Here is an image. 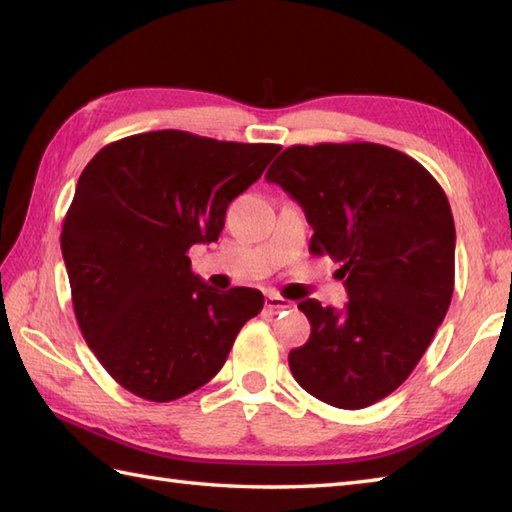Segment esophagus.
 <instances>
[{
	"label": "esophagus",
	"instance_id": "esophagus-1",
	"mask_svg": "<svg viewBox=\"0 0 512 512\" xmlns=\"http://www.w3.org/2000/svg\"><path fill=\"white\" fill-rule=\"evenodd\" d=\"M292 303L288 301V299H284V297H279V295H266V308L268 310H273V312H279V310H286V308H290Z\"/></svg>",
	"mask_w": 512,
	"mask_h": 512
}]
</instances>
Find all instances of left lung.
I'll return each mask as SVG.
<instances>
[{
    "label": "left lung",
    "instance_id": "1",
    "mask_svg": "<svg viewBox=\"0 0 512 512\" xmlns=\"http://www.w3.org/2000/svg\"><path fill=\"white\" fill-rule=\"evenodd\" d=\"M312 226L350 301L299 303L306 345L290 350L297 383L339 409H363L405 383L453 297L455 224L447 195L420 162L374 143L295 145L266 173Z\"/></svg>",
    "mask_w": 512,
    "mask_h": 512
}]
</instances>
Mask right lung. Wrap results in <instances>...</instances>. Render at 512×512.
<instances>
[{
    "instance_id": "right-lung-1",
    "label": "right lung",
    "mask_w": 512,
    "mask_h": 512,
    "mask_svg": "<svg viewBox=\"0 0 512 512\" xmlns=\"http://www.w3.org/2000/svg\"><path fill=\"white\" fill-rule=\"evenodd\" d=\"M279 149L162 129L116 140L83 169L61 253L83 339L127 391L169 402L200 389L262 312L255 288L206 286L187 250L217 242L228 204Z\"/></svg>"
}]
</instances>
